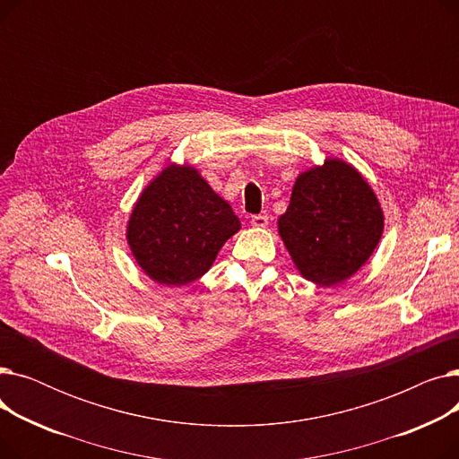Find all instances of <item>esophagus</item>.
<instances>
[{"instance_id": "obj_1", "label": "esophagus", "mask_w": 459, "mask_h": 459, "mask_svg": "<svg viewBox=\"0 0 459 459\" xmlns=\"http://www.w3.org/2000/svg\"><path fill=\"white\" fill-rule=\"evenodd\" d=\"M251 225H253L255 229H266V227H268V215H266V213L253 215V217H251Z\"/></svg>"}]
</instances>
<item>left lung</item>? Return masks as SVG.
Masks as SVG:
<instances>
[{
	"mask_svg": "<svg viewBox=\"0 0 459 459\" xmlns=\"http://www.w3.org/2000/svg\"><path fill=\"white\" fill-rule=\"evenodd\" d=\"M385 227L367 178L341 160L325 158L299 173L277 230L303 279L334 286L353 277L377 247Z\"/></svg>",
	"mask_w": 459,
	"mask_h": 459,
	"instance_id": "obj_1",
	"label": "left lung"
}]
</instances>
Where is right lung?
<instances>
[{
  "label": "right lung",
  "mask_w": 459,
  "mask_h": 459,
  "mask_svg": "<svg viewBox=\"0 0 459 459\" xmlns=\"http://www.w3.org/2000/svg\"><path fill=\"white\" fill-rule=\"evenodd\" d=\"M242 223L189 163H167L143 187L126 242L137 266L154 282L182 286L203 277Z\"/></svg>",
  "instance_id": "1"
}]
</instances>
